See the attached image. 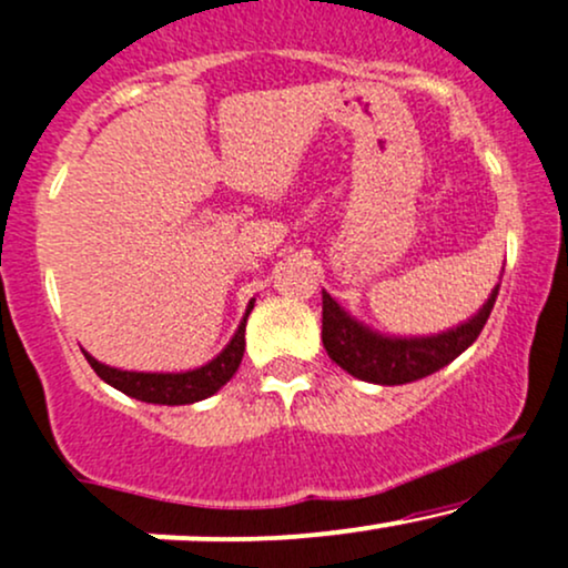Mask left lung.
<instances>
[{"label": "left lung", "instance_id": "8db88e82", "mask_svg": "<svg viewBox=\"0 0 568 568\" xmlns=\"http://www.w3.org/2000/svg\"><path fill=\"white\" fill-rule=\"evenodd\" d=\"M501 283V280H498ZM498 296V285L488 302L469 321L432 336H390L379 334L355 321L345 307L323 291V347L328 358L347 375L375 385H404L434 375L456 361L483 332Z\"/></svg>", "mask_w": 568, "mask_h": 568}]
</instances>
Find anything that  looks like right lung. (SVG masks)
Masks as SVG:
<instances>
[{
    "label": "right lung",
    "instance_id": "1",
    "mask_svg": "<svg viewBox=\"0 0 568 568\" xmlns=\"http://www.w3.org/2000/svg\"><path fill=\"white\" fill-rule=\"evenodd\" d=\"M255 298L247 304L245 315H242L240 326L229 345L215 355L213 361H207L204 366L189 372H129V369H115V366L102 364V361L93 358L91 353L83 355L89 358L91 369L97 372L104 383L118 388L121 394L140 398L148 404H166V407H178V404H193L202 402V398L217 394L229 379L234 377V372L240 369L242 355H245V323L251 315Z\"/></svg>",
    "mask_w": 568,
    "mask_h": 568
}]
</instances>
